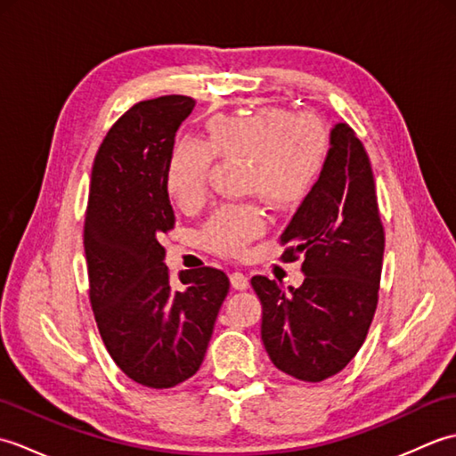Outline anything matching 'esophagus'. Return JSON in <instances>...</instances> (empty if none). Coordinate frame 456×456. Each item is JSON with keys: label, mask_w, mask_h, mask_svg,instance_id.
Returning a JSON list of instances; mask_svg holds the SVG:
<instances>
[{"label": "esophagus", "mask_w": 456, "mask_h": 456, "mask_svg": "<svg viewBox=\"0 0 456 456\" xmlns=\"http://www.w3.org/2000/svg\"><path fill=\"white\" fill-rule=\"evenodd\" d=\"M231 286H233L235 289H247L248 288V276L239 273V270H235L233 274H231Z\"/></svg>", "instance_id": "34e87169"}]
</instances>
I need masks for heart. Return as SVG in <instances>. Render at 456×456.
<instances>
[{
	"instance_id": "obj_1",
	"label": "heart",
	"mask_w": 456,
	"mask_h": 456,
	"mask_svg": "<svg viewBox=\"0 0 456 456\" xmlns=\"http://www.w3.org/2000/svg\"><path fill=\"white\" fill-rule=\"evenodd\" d=\"M331 141L314 118H294L280 108L239 115H213L206 142L182 139L170 152L167 190L182 211H196L209 196L213 159L247 160L245 191L263 196L274 208L304 203L327 167ZM266 217L253 203L217 209L201 231L211 253L237 255L265 233Z\"/></svg>"
}]
</instances>
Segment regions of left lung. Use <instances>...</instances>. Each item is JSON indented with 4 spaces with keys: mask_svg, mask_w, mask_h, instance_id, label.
I'll return each instance as SVG.
<instances>
[{
    "mask_svg": "<svg viewBox=\"0 0 456 456\" xmlns=\"http://www.w3.org/2000/svg\"><path fill=\"white\" fill-rule=\"evenodd\" d=\"M327 167L280 237L286 260L304 256L299 288L253 276L260 335L278 370L322 382L353 361L378 304L384 227L368 154L346 123L331 129Z\"/></svg>",
    "mask_w": 456,
    "mask_h": 456,
    "instance_id": "obj_1",
    "label": "left lung"
}]
</instances>
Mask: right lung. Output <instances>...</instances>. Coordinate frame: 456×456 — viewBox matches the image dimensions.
<instances>
[{"label":"right lung","instance_id":"right-lung-1","mask_svg":"<svg viewBox=\"0 0 456 456\" xmlns=\"http://www.w3.org/2000/svg\"><path fill=\"white\" fill-rule=\"evenodd\" d=\"M188 95L141 102L119 118L95 154L84 248L90 302L103 345L131 380L172 388L200 370L229 278L182 270L174 286L162 233L174 227L167 167L191 113Z\"/></svg>","mask_w":456,"mask_h":456}]
</instances>
